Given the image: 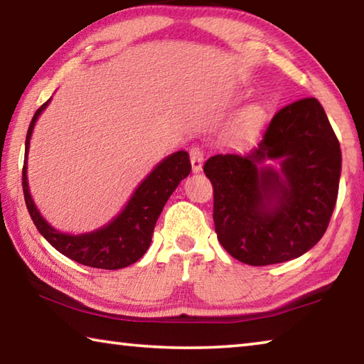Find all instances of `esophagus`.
<instances>
[{
  "instance_id": "1",
  "label": "esophagus",
  "mask_w": 364,
  "mask_h": 364,
  "mask_svg": "<svg viewBox=\"0 0 364 364\" xmlns=\"http://www.w3.org/2000/svg\"><path fill=\"white\" fill-rule=\"evenodd\" d=\"M189 156H191V165H193V170L197 173V171L202 170V164H204V159H205L204 149L199 146H193L189 149Z\"/></svg>"
}]
</instances>
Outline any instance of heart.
<instances>
[{"label": "heart", "instance_id": "obj_1", "mask_svg": "<svg viewBox=\"0 0 364 364\" xmlns=\"http://www.w3.org/2000/svg\"><path fill=\"white\" fill-rule=\"evenodd\" d=\"M267 117V109L262 104H250L237 117L236 133L239 136H250L260 130Z\"/></svg>", "mask_w": 364, "mask_h": 364}]
</instances>
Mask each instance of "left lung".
<instances>
[{
	"label": "left lung",
	"instance_id": "8db88e82",
	"mask_svg": "<svg viewBox=\"0 0 364 364\" xmlns=\"http://www.w3.org/2000/svg\"><path fill=\"white\" fill-rule=\"evenodd\" d=\"M268 159L280 170L263 166ZM341 168V144L316 97L282 107L249 151L204 165L220 244L252 267L304 255L328 230Z\"/></svg>",
	"mask_w": 364,
	"mask_h": 364
}]
</instances>
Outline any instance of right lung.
I'll list each match as a JSON object with an SVG mask.
<instances>
[{"label":"right lung","mask_w":364,"mask_h":364,"mask_svg":"<svg viewBox=\"0 0 364 364\" xmlns=\"http://www.w3.org/2000/svg\"><path fill=\"white\" fill-rule=\"evenodd\" d=\"M49 100L36 110L30 122L27 139H26V159L22 168V188L30 217H32L36 230L46 241L59 250L60 254L69 257L70 260L86 264L91 268L101 269H119L138 262L146 254L152 241L154 226L157 223L159 215L162 213L164 205L168 197L176 189L181 180L191 171V162L186 151H178L165 157L143 183L134 191L132 199L125 208L110 221L109 225L100 230L72 234L60 232L41 217L32 199L27 181V154L30 147V138L38 120L40 114L46 109Z\"/></svg>","instance_id":"obj_1"}]
</instances>
